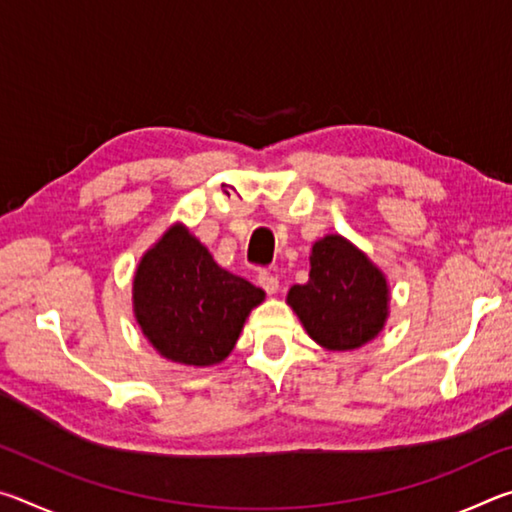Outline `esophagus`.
<instances>
[{"instance_id": "obj_1", "label": "esophagus", "mask_w": 512, "mask_h": 512, "mask_svg": "<svg viewBox=\"0 0 512 512\" xmlns=\"http://www.w3.org/2000/svg\"><path fill=\"white\" fill-rule=\"evenodd\" d=\"M257 282H259V287H262L266 293H277L280 291V280H277V275H273V273H268V271H262L257 275Z\"/></svg>"}]
</instances>
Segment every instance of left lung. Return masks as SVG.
I'll list each match as a JSON object with an SVG mask.
<instances>
[{"label": "left lung", "instance_id": "obj_1", "mask_svg": "<svg viewBox=\"0 0 512 512\" xmlns=\"http://www.w3.org/2000/svg\"><path fill=\"white\" fill-rule=\"evenodd\" d=\"M307 284H293L287 305L320 348L352 352L386 327L391 287L381 268L341 235L311 246Z\"/></svg>", "mask_w": 512, "mask_h": 512}]
</instances>
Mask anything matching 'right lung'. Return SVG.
<instances>
[{"label":"right lung","mask_w":512,"mask_h":512,"mask_svg":"<svg viewBox=\"0 0 512 512\" xmlns=\"http://www.w3.org/2000/svg\"><path fill=\"white\" fill-rule=\"evenodd\" d=\"M266 293L225 271L185 223H171L133 275V314L153 350L173 363L210 368L235 348Z\"/></svg>","instance_id":"right-lung-1"}]
</instances>
